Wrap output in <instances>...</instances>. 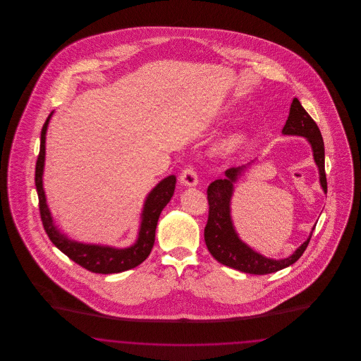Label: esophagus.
Wrapping results in <instances>:
<instances>
[{
    "instance_id": "esophagus-1",
    "label": "esophagus",
    "mask_w": 361,
    "mask_h": 361,
    "mask_svg": "<svg viewBox=\"0 0 361 361\" xmlns=\"http://www.w3.org/2000/svg\"><path fill=\"white\" fill-rule=\"evenodd\" d=\"M180 181L185 187H193L197 184V173L193 166H185L180 173Z\"/></svg>"
}]
</instances>
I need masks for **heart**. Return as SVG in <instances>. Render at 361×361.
<instances>
[{
	"mask_svg": "<svg viewBox=\"0 0 361 361\" xmlns=\"http://www.w3.org/2000/svg\"><path fill=\"white\" fill-rule=\"evenodd\" d=\"M246 139V135L243 133H238V134H234L233 137H228L224 143V152H233L240 145H242Z\"/></svg>",
	"mask_w": 361,
	"mask_h": 361,
	"instance_id": "1",
	"label": "heart"
}]
</instances>
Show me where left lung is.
<instances>
[{"label":"left lung","mask_w":361,"mask_h":361,"mask_svg":"<svg viewBox=\"0 0 361 361\" xmlns=\"http://www.w3.org/2000/svg\"><path fill=\"white\" fill-rule=\"evenodd\" d=\"M286 135H300L307 137L312 147L315 164L319 169V181L327 192L326 173H325V145L317 123L306 112L298 99L292 100L288 121L283 128ZM246 166L230 168L226 171V178L212 181L207 188L208 200V221L204 227V240L212 257L226 267L234 268L250 275H268L296 262L309 246L312 231L306 242L299 246L295 253L284 259L264 257L245 245L238 238L230 216V200L233 196L234 183Z\"/></svg>","instance_id":"8db88e82"}]
</instances>
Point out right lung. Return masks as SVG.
<instances>
[{"instance_id":"1","label":"right lung","mask_w":361,"mask_h":361,"mask_svg":"<svg viewBox=\"0 0 361 361\" xmlns=\"http://www.w3.org/2000/svg\"><path fill=\"white\" fill-rule=\"evenodd\" d=\"M50 118L51 115L47 118V121L43 124V128H42L40 150H39L36 168H35V185L37 190V197H39L40 219L49 238L70 259H73L74 262H77L78 265H81L82 268H85L90 272L108 275V274H119V272L135 268L149 257L153 249L157 222L162 209L172 199L174 187H176V177L169 176L164 178L149 193L143 207L139 237L131 247L115 249V247L99 246V245H85L75 240H68L63 234H61L56 230L55 224L52 222L51 214L46 203V196L43 190V183H42L44 154H46V131H47Z\"/></svg>"}]
</instances>
